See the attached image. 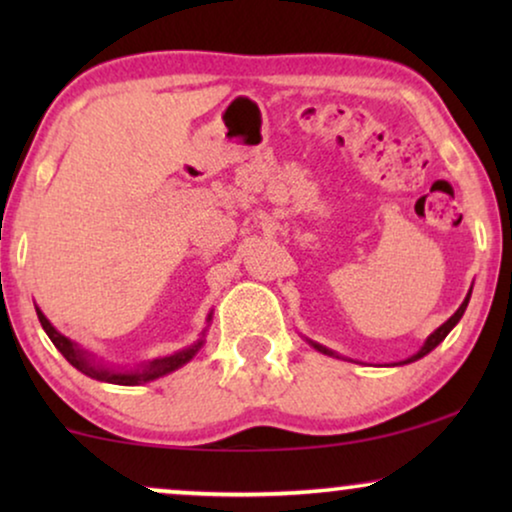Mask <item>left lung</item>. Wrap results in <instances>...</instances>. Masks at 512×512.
Segmentation results:
<instances>
[{
	"instance_id": "1",
	"label": "left lung",
	"mask_w": 512,
	"mask_h": 512,
	"mask_svg": "<svg viewBox=\"0 0 512 512\" xmlns=\"http://www.w3.org/2000/svg\"><path fill=\"white\" fill-rule=\"evenodd\" d=\"M468 300H471V291H468V296L464 298V303H461V305H459V310H457V312H454V314H452V317H450V319H447L443 326H438V328H436V331H433V333L429 335V338H426V342H424V345H422V349H419V352H417V354H412V356H410V359H405L403 363H412V361L422 359V356H426V354H429V352H431V349H436V347L440 345V342H443V340L447 338V333H450V331H452V328L459 324V319H461V317H464V312H466V307H468ZM310 345H312L314 349H319V352H321V354H328V356H338V354H335V352H331V349H326L324 345H317V342H312V340H310Z\"/></svg>"
}]
</instances>
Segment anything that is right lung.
<instances>
[{
	"mask_svg": "<svg viewBox=\"0 0 512 512\" xmlns=\"http://www.w3.org/2000/svg\"><path fill=\"white\" fill-rule=\"evenodd\" d=\"M37 317L41 321V326H44V331L48 338L55 347H58V352L65 356V359L72 363L76 370H81L83 375L93 377V380H100V382H109V384H121V387H137V384H146L151 380H158V377H163L167 373H172V370H177L184 366L193 359L195 354H198V349L205 345V338H200L195 345L181 349V352H174L170 356H163V359H153L146 363V366L137 368V370H118V368H104L100 361H95L93 356H90L86 349H81L76 342H72L65 335L58 333L53 328L51 321L44 317V312L37 307ZM207 321H212V314H209ZM205 335V333H202Z\"/></svg>",
	"mask_w": 512,
	"mask_h": 512,
	"instance_id": "obj_1",
	"label": "right lung"
}]
</instances>
